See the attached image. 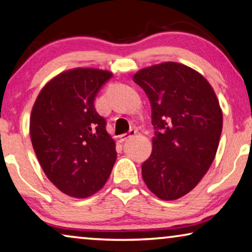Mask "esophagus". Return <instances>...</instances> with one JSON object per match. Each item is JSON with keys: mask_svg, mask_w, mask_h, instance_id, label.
<instances>
[{"mask_svg": "<svg viewBox=\"0 0 252 252\" xmlns=\"http://www.w3.org/2000/svg\"><path fill=\"white\" fill-rule=\"evenodd\" d=\"M136 132H137L136 130L131 129V130L129 131V132H126V133H123V134H121V136H120V139H121V141H126L127 139H129V138L133 137L134 134H136Z\"/></svg>", "mask_w": 252, "mask_h": 252, "instance_id": "obj_1", "label": "esophagus"}]
</instances>
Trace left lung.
<instances>
[{
	"instance_id": "obj_1",
	"label": "left lung",
	"mask_w": 252,
	"mask_h": 252,
	"mask_svg": "<svg viewBox=\"0 0 252 252\" xmlns=\"http://www.w3.org/2000/svg\"><path fill=\"white\" fill-rule=\"evenodd\" d=\"M133 81L149 98L155 130L142 179L158 198L175 200L198 185L215 158L223 127L219 99L200 73L175 62L138 71Z\"/></svg>"
}]
</instances>
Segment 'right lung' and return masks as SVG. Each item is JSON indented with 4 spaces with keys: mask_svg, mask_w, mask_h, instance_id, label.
Wrapping results in <instances>:
<instances>
[{
    "mask_svg": "<svg viewBox=\"0 0 252 252\" xmlns=\"http://www.w3.org/2000/svg\"><path fill=\"white\" fill-rule=\"evenodd\" d=\"M111 78L108 71L90 67L65 71L40 90L33 104V150L50 181L67 196H92L104 187L113 168L115 142L94 105Z\"/></svg>",
    "mask_w": 252,
    "mask_h": 252,
    "instance_id": "1",
    "label": "right lung"
}]
</instances>
